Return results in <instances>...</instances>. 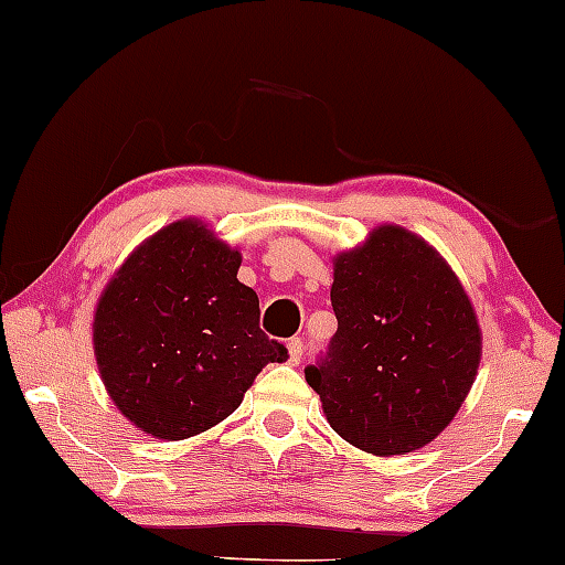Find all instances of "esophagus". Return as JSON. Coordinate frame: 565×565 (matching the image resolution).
Segmentation results:
<instances>
[{
    "instance_id": "obj_1",
    "label": "esophagus",
    "mask_w": 565,
    "mask_h": 565,
    "mask_svg": "<svg viewBox=\"0 0 565 565\" xmlns=\"http://www.w3.org/2000/svg\"><path fill=\"white\" fill-rule=\"evenodd\" d=\"M288 355H290L292 365L300 361V355H303V340H300V337H292V340H288Z\"/></svg>"
}]
</instances>
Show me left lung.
I'll return each mask as SVG.
<instances>
[{
	"label": "left lung",
	"mask_w": 565,
	"mask_h": 565,
	"mask_svg": "<svg viewBox=\"0 0 565 565\" xmlns=\"http://www.w3.org/2000/svg\"><path fill=\"white\" fill-rule=\"evenodd\" d=\"M332 262L337 332L306 381L348 444L376 457L423 449L478 376L472 300L449 262L402 225H376Z\"/></svg>",
	"instance_id": "1"
}]
</instances>
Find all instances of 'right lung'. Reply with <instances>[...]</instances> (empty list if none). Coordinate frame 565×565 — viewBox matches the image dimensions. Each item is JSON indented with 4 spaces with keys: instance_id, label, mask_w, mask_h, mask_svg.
<instances>
[{
    "instance_id": "1",
    "label": "right lung",
    "mask_w": 565,
    "mask_h": 565,
    "mask_svg": "<svg viewBox=\"0 0 565 565\" xmlns=\"http://www.w3.org/2000/svg\"><path fill=\"white\" fill-rule=\"evenodd\" d=\"M238 267V248L184 217L145 238L108 280L93 313L95 363L135 428L163 441L204 434L267 363L288 361L259 329V298Z\"/></svg>"
}]
</instances>
